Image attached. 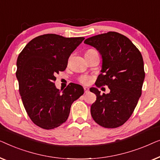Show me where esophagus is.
<instances>
[{"label": "esophagus", "mask_w": 160, "mask_h": 160, "mask_svg": "<svg viewBox=\"0 0 160 160\" xmlns=\"http://www.w3.org/2000/svg\"><path fill=\"white\" fill-rule=\"evenodd\" d=\"M84 91H85V93H88L89 88H88V87H84Z\"/></svg>", "instance_id": "obj_1"}]
</instances>
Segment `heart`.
Here are the masks:
<instances>
[{
	"mask_svg": "<svg viewBox=\"0 0 160 160\" xmlns=\"http://www.w3.org/2000/svg\"><path fill=\"white\" fill-rule=\"evenodd\" d=\"M80 82L82 83V84H85V85L89 84L90 82H91V78L87 75L82 76V77L80 78Z\"/></svg>",
	"mask_w": 160,
	"mask_h": 160,
	"instance_id": "b5f03b06",
	"label": "heart"
}]
</instances>
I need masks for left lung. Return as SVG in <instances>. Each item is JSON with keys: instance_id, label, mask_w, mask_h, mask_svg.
<instances>
[{"instance_id": "8db88e82", "label": "left lung", "mask_w": 160, "mask_h": 160, "mask_svg": "<svg viewBox=\"0 0 160 160\" xmlns=\"http://www.w3.org/2000/svg\"><path fill=\"white\" fill-rule=\"evenodd\" d=\"M84 43L102 56V73L96 85L110 89L102 95L96 88H90L96 95L91 107L92 118L103 128L120 127L131 116L141 96L145 78L142 55L131 40L116 32L93 36Z\"/></svg>"}]
</instances>
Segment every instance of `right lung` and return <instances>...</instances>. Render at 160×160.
<instances>
[{
    "label": "right lung",
    "instance_id": "1",
    "mask_svg": "<svg viewBox=\"0 0 160 160\" xmlns=\"http://www.w3.org/2000/svg\"><path fill=\"white\" fill-rule=\"evenodd\" d=\"M84 38L46 34L35 38L19 53L17 78L22 103L31 120L43 129L66 122L72 103L84 93L72 83L62 92L56 87L55 75L65 70L68 58Z\"/></svg>",
    "mask_w": 160,
    "mask_h": 160
}]
</instances>
